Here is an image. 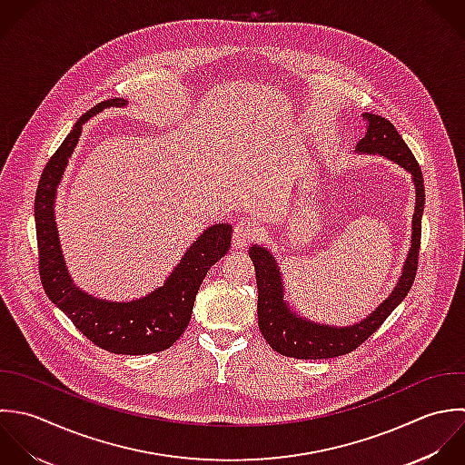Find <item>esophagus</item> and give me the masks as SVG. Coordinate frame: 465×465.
<instances>
[{"label": "esophagus", "instance_id": "34e87169", "mask_svg": "<svg viewBox=\"0 0 465 465\" xmlns=\"http://www.w3.org/2000/svg\"><path fill=\"white\" fill-rule=\"evenodd\" d=\"M257 237V230L250 221H239L233 228V246L235 248H246L250 241Z\"/></svg>", "mask_w": 465, "mask_h": 465}]
</instances>
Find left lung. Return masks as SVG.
<instances>
[{
	"label": "left lung",
	"instance_id": "left-lung-1",
	"mask_svg": "<svg viewBox=\"0 0 465 465\" xmlns=\"http://www.w3.org/2000/svg\"><path fill=\"white\" fill-rule=\"evenodd\" d=\"M366 119L368 132L357 143L355 152L361 153H379L384 155L402 168H406L415 183L417 190V206L413 213V233H411V248L402 270V275L391 292V295L364 321L335 328L319 322H312L308 319L299 317L288 302H284V286L279 266L275 257L257 244L250 248V259L255 264L257 275V317H259V330L266 342L281 355L304 359V361H319V359H333L346 355L357 350L364 341H368L382 322L391 315V312L406 299L410 293L417 266H419V252H420V235H422V213H424V177L422 170L404 143L402 135L397 128L382 115L375 114H362Z\"/></svg>",
	"mask_w": 465,
	"mask_h": 465
}]
</instances>
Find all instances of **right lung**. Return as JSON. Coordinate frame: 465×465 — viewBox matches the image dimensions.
I'll use <instances>...</instances> for the list:
<instances>
[{"mask_svg": "<svg viewBox=\"0 0 465 465\" xmlns=\"http://www.w3.org/2000/svg\"><path fill=\"white\" fill-rule=\"evenodd\" d=\"M123 97L108 99L84 112L46 163L34 203L39 250V277L48 299L95 346L117 355H148L168 350L186 330L195 295L208 270L232 244V226L206 228L186 250L163 286L130 302H112L81 292L70 279L54 219L55 192L84 121L110 106H124Z\"/></svg>", "mask_w": 465, "mask_h": 465, "instance_id": "1", "label": "right lung"}]
</instances>
